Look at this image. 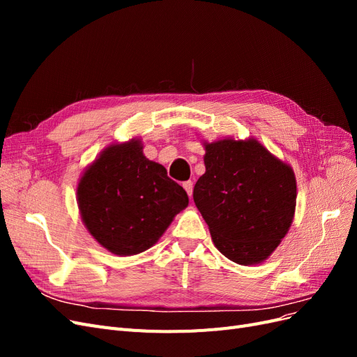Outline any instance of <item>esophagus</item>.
Returning a JSON list of instances; mask_svg holds the SVG:
<instances>
[{
  "instance_id": "obj_1",
  "label": "esophagus",
  "mask_w": 357,
  "mask_h": 357,
  "mask_svg": "<svg viewBox=\"0 0 357 357\" xmlns=\"http://www.w3.org/2000/svg\"><path fill=\"white\" fill-rule=\"evenodd\" d=\"M183 188H185V190L188 192V195L192 197V192H193V183L192 181H185L183 183Z\"/></svg>"
}]
</instances>
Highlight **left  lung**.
<instances>
[{"instance_id": "obj_1", "label": "left lung", "mask_w": 357, "mask_h": 357, "mask_svg": "<svg viewBox=\"0 0 357 357\" xmlns=\"http://www.w3.org/2000/svg\"><path fill=\"white\" fill-rule=\"evenodd\" d=\"M202 146L205 172L193 201L214 245L238 265L265 262L294 222V169L256 138L228 137Z\"/></svg>"}]
</instances>
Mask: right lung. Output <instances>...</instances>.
<instances>
[{
  "mask_svg": "<svg viewBox=\"0 0 357 357\" xmlns=\"http://www.w3.org/2000/svg\"><path fill=\"white\" fill-rule=\"evenodd\" d=\"M188 204L185 189L144 156L139 138L107 146L77 183L86 229L117 256H134L155 245Z\"/></svg>",
  "mask_w": 357,
  "mask_h": 357,
  "instance_id": "1",
  "label": "right lung"
}]
</instances>
